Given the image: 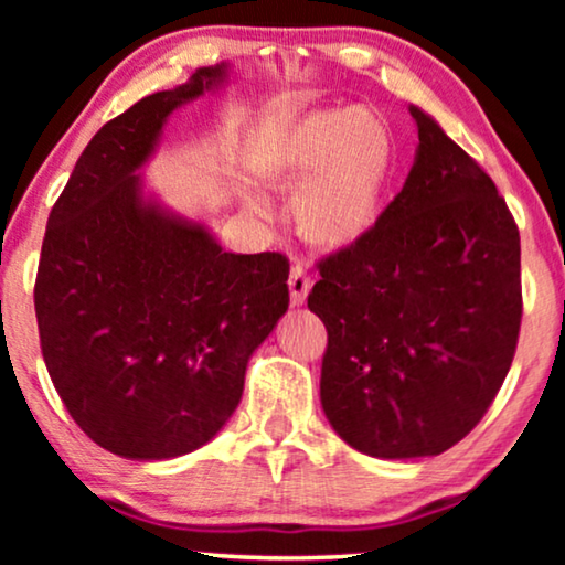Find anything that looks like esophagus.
<instances>
[{
	"label": "esophagus",
	"instance_id": "esophagus-1",
	"mask_svg": "<svg viewBox=\"0 0 565 565\" xmlns=\"http://www.w3.org/2000/svg\"><path fill=\"white\" fill-rule=\"evenodd\" d=\"M313 280L308 277L303 265H292L290 267V277H288V288H290V303L292 306H303L308 298V290H311Z\"/></svg>",
	"mask_w": 565,
	"mask_h": 565
}]
</instances>
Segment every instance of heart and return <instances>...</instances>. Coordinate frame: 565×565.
<instances>
[{
    "label": "heart",
    "instance_id": "heart-1",
    "mask_svg": "<svg viewBox=\"0 0 565 565\" xmlns=\"http://www.w3.org/2000/svg\"><path fill=\"white\" fill-rule=\"evenodd\" d=\"M396 169V136L381 113L334 107L303 118L269 172V184L292 205L300 236L311 244L344 249L365 238L381 218L385 192ZM257 218L273 207L259 195L246 198Z\"/></svg>",
    "mask_w": 565,
    "mask_h": 565
}]
</instances>
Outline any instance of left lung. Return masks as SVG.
Wrapping results in <instances>:
<instances>
[{
	"label": "left lung",
	"mask_w": 565,
	"mask_h": 565,
	"mask_svg": "<svg viewBox=\"0 0 565 565\" xmlns=\"http://www.w3.org/2000/svg\"><path fill=\"white\" fill-rule=\"evenodd\" d=\"M412 172L373 231L319 265L308 308L329 331L321 406L383 460L450 450L512 367L520 231L491 177L422 110Z\"/></svg>",
	"instance_id": "left-lung-1"
}]
</instances>
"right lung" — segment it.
Listing matches in <instances>:
<instances>
[{
	"label": "right lung",
	"mask_w": 565,
	"mask_h": 565,
	"mask_svg": "<svg viewBox=\"0 0 565 565\" xmlns=\"http://www.w3.org/2000/svg\"><path fill=\"white\" fill-rule=\"evenodd\" d=\"M228 72L195 68L105 122L45 226L35 280L45 367L84 435L128 460L211 443L290 303L282 254L223 252L203 221L143 190L169 115Z\"/></svg>",
	"instance_id": "obj_1"
}]
</instances>
